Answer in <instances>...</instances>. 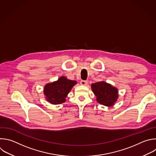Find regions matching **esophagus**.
<instances>
[{"label": "esophagus", "instance_id": "34e87169", "mask_svg": "<svg viewBox=\"0 0 156 156\" xmlns=\"http://www.w3.org/2000/svg\"><path fill=\"white\" fill-rule=\"evenodd\" d=\"M80 84H81V85H83V86H86V85H87V81L82 80V81H81Z\"/></svg>", "mask_w": 156, "mask_h": 156}]
</instances>
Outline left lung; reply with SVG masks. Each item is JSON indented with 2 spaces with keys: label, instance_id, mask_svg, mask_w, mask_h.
Wrapping results in <instances>:
<instances>
[{
  "label": "left lung",
  "instance_id": "1",
  "mask_svg": "<svg viewBox=\"0 0 156 156\" xmlns=\"http://www.w3.org/2000/svg\"><path fill=\"white\" fill-rule=\"evenodd\" d=\"M91 89L96 96L97 101L106 107L113 106L119 97L118 89L105 81L92 84Z\"/></svg>",
  "mask_w": 156,
  "mask_h": 156
}]
</instances>
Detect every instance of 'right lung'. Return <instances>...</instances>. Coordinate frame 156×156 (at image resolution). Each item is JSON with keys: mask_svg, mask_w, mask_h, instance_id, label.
<instances>
[{"mask_svg": "<svg viewBox=\"0 0 156 156\" xmlns=\"http://www.w3.org/2000/svg\"><path fill=\"white\" fill-rule=\"evenodd\" d=\"M76 83L75 80H70L62 76L57 81L47 83L44 86V98L52 105L61 104L66 101L69 93Z\"/></svg>", "mask_w": 156, "mask_h": 156, "instance_id": "add662e5", "label": "right lung"}]
</instances>
